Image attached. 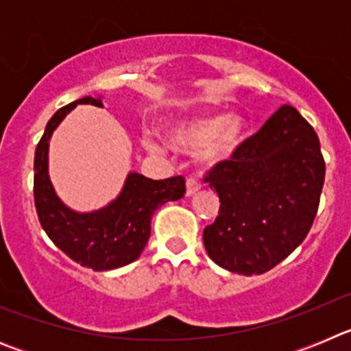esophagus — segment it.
<instances>
[{
	"mask_svg": "<svg viewBox=\"0 0 351 351\" xmlns=\"http://www.w3.org/2000/svg\"><path fill=\"white\" fill-rule=\"evenodd\" d=\"M198 190H200V182H198L197 179L195 178L186 179V195H188V197H191L193 193H197Z\"/></svg>",
	"mask_w": 351,
	"mask_h": 351,
	"instance_id": "esophagus-1",
	"label": "esophagus"
}]
</instances>
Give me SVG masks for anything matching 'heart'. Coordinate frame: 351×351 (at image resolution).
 Returning <instances> with one entry per match:
<instances>
[{
    "instance_id": "heart-1",
    "label": "heart",
    "mask_w": 351,
    "mask_h": 351,
    "mask_svg": "<svg viewBox=\"0 0 351 351\" xmlns=\"http://www.w3.org/2000/svg\"><path fill=\"white\" fill-rule=\"evenodd\" d=\"M247 125L244 117L232 114H210L193 117L170 130V142L182 151L204 149V158L209 161H223L230 158L246 138ZM145 147L153 153L163 151V145L154 138H145Z\"/></svg>"
}]
</instances>
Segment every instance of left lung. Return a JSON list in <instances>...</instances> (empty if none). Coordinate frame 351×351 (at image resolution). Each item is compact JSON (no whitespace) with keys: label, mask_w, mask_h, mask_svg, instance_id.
<instances>
[{"label":"left lung","mask_w":351,"mask_h":351,"mask_svg":"<svg viewBox=\"0 0 351 351\" xmlns=\"http://www.w3.org/2000/svg\"><path fill=\"white\" fill-rule=\"evenodd\" d=\"M324 179L318 135L283 105L204 178L221 202L204 228L209 258L235 274L271 271L311 230Z\"/></svg>","instance_id":"1"}]
</instances>
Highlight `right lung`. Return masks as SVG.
I'll list each match as a JSON object with an SVG mask.
<instances>
[{
	"label": "right lung",
	"mask_w": 351,
	"mask_h": 351,
	"mask_svg": "<svg viewBox=\"0 0 351 351\" xmlns=\"http://www.w3.org/2000/svg\"><path fill=\"white\" fill-rule=\"evenodd\" d=\"M77 104L104 107L100 98H80L60 108L49 119L35 151V207L40 225L52 243L73 262L93 271H110L135 262L151 235L154 210L186 193L184 178L154 181L142 173H128L114 202L95 213H75L61 202L47 172L49 138Z\"/></svg>",
	"instance_id": "obj_1"
}]
</instances>
